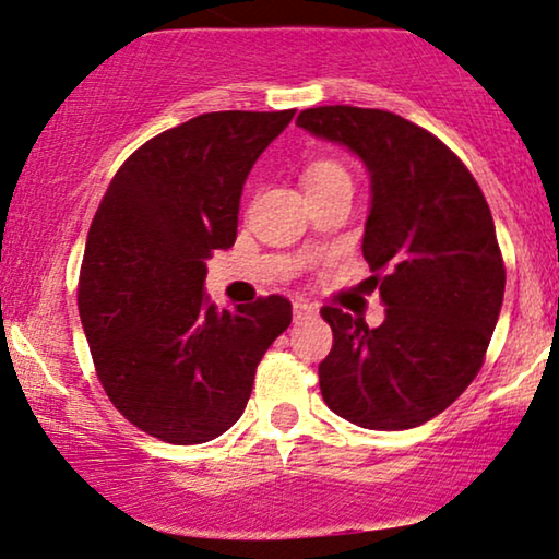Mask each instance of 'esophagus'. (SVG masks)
<instances>
[{"label": "esophagus", "mask_w": 559, "mask_h": 559, "mask_svg": "<svg viewBox=\"0 0 559 559\" xmlns=\"http://www.w3.org/2000/svg\"><path fill=\"white\" fill-rule=\"evenodd\" d=\"M319 314V309L309 301H294V319L296 322H304V319H314Z\"/></svg>", "instance_id": "1"}]
</instances>
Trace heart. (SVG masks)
<instances>
[{
  "mask_svg": "<svg viewBox=\"0 0 559 559\" xmlns=\"http://www.w3.org/2000/svg\"><path fill=\"white\" fill-rule=\"evenodd\" d=\"M337 178H347V174L345 168H340L337 163L332 160H317L307 168V186L330 183V181H337Z\"/></svg>",
  "mask_w": 559,
  "mask_h": 559,
  "instance_id": "1",
  "label": "heart"
}]
</instances>
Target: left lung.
<instances>
[{
    "instance_id": "left-lung-1",
    "label": "left lung",
    "mask_w": 559,
    "mask_h": 559,
    "mask_svg": "<svg viewBox=\"0 0 559 559\" xmlns=\"http://www.w3.org/2000/svg\"><path fill=\"white\" fill-rule=\"evenodd\" d=\"M301 130L357 155L370 176L362 255L385 319L324 307L332 353L319 366L324 404L362 429H412L442 414L486 357L506 271L480 186L427 130L383 109H304Z\"/></svg>"
}]
</instances>
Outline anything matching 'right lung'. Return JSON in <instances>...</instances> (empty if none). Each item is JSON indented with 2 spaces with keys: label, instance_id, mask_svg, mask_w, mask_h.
Returning a JSON list of instances; mask_svg holds the SVG:
<instances>
[{
  "label": "right lung",
  "instance_id": "obj_1",
  "mask_svg": "<svg viewBox=\"0 0 559 559\" xmlns=\"http://www.w3.org/2000/svg\"><path fill=\"white\" fill-rule=\"evenodd\" d=\"M286 111H210L147 140L111 178L88 229L79 314L96 376L138 429L170 444L225 435L255 368L292 324L267 296L217 309L206 260L237 237L242 186Z\"/></svg>",
  "mask_w": 559,
  "mask_h": 559
}]
</instances>
